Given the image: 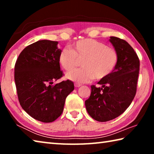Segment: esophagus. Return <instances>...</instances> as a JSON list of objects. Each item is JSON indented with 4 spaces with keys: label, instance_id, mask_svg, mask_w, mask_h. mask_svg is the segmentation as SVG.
<instances>
[{
    "label": "esophagus",
    "instance_id": "1",
    "mask_svg": "<svg viewBox=\"0 0 154 154\" xmlns=\"http://www.w3.org/2000/svg\"><path fill=\"white\" fill-rule=\"evenodd\" d=\"M75 87L76 88H78V87H80L81 85H82V84L81 83H75Z\"/></svg>",
    "mask_w": 154,
    "mask_h": 154
}]
</instances>
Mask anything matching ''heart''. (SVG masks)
Instances as JSON below:
<instances>
[{"mask_svg": "<svg viewBox=\"0 0 154 154\" xmlns=\"http://www.w3.org/2000/svg\"><path fill=\"white\" fill-rule=\"evenodd\" d=\"M71 49L65 48L60 52L58 62L66 71H71L82 60L79 69L67 73L68 79L86 83L95 79L108 77L119 62L118 52L113 48L92 38H83L72 43Z\"/></svg>", "mask_w": 154, "mask_h": 154, "instance_id": "b5f03b06", "label": "heart"}]
</instances>
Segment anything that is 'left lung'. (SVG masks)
I'll return each instance as SVG.
<instances>
[{
    "instance_id": "left-lung-1",
    "label": "left lung",
    "mask_w": 154,
    "mask_h": 154,
    "mask_svg": "<svg viewBox=\"0 0 154 154\" xmlns=\"http://www.w3.org/2000/svg\"><path fill=\"white\" fill-rule=\"evenodd\" d=\"M118 52L119 62L114 71L91 86V94L85 101L88 114L104 122L118 118L128 107L136 94L140 61L134 49L124 39L111 36L109 39Z\"/></svg>"
}]
</instances>
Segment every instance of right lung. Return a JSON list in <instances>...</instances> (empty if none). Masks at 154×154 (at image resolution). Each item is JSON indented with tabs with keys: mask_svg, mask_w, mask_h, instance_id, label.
<instances>
[{
	"mask_svg": "<svg viewBox=\"0 0 154 154\" xmlns=\"http://www.w3.org/2000/svg\"><path fill=\"white\" fill-rule=\"evenodd\" d=\"M58 41L41 40L27 46L15 64L14 79L22 109L36 120L49 123L63 111L74 83L67 79L53 85L63 76L58 56Z\"/></svg>",
	"mask_w": 154,
	"mask_h": 154,
	"instance_id": "right-lung-1",
	"label": "right lung"
}]
</instances>
